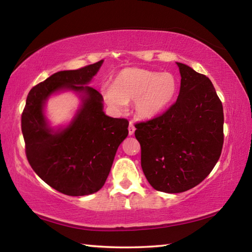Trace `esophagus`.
I'll return each mask as SVG.
<instances>
[{"mask_svg": "<svg viewBox=\"0 0 252 252\" xmlns=\"http://www.w3.org/2000/svg\"><path fill=\"white\" fill-rule=\"evenodd\" d=\"M134 131H135V127H134L133 122H130L129 123V134L132 135V134L134 133Z\"/></svg>", "mask_w": 252, "mask_h": 252, "instance_id": "esophagus-1", "label": "esophagus"}]
</instances>
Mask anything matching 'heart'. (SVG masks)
I'll list each match as a JSON object with an SVG mask.
<instances>
[{
    "label": "heart",
    "instance_id": "heart-1",
    "mask_svg": "<svg viewBox=\"0 0 252 252\" xmlns=\"http://www.w3.org/2000/svg\"><path fill=\"white\" fill-rule=\"evenodd\" d=\"M178 87L177 78L170 72L127 67L116 76L113 85L103 87L102 93L106 103L116 111L134 102L136 116L151 119L171 104Z\"/></svg>",
    "mask_w": 252,
    "mask_h": 252
}]
</instances>
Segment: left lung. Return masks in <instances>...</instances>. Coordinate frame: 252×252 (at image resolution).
<instances>
[{"label": "left lung", "mask_w": 252, "mask_h": 252, "mask_svg": "<svg viewBox=\"0 0 252 252\" xmlns=\"http://www.w3.org/2000/svg\"><path fill=\"white\" fill-rule=\"evenodd\" d=\"M180 92L170 108L135 125L141 167L158 191L179 193L206 179L223 146V108L209 78L178 63Z\"/></svg>", "instance_id": "obj_1"}]
</instances>
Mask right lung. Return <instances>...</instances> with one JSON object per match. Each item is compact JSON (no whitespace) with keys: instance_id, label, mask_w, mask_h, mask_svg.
<instances>
[{"instance_id":"1","label":"right lung","mask_w":252,"mask_h":252,"mask_svg":"<svg viewBox=\"0 0 252 252\" xmlns=\"http://www.w3.org/2000/svg\"><path fill=\"white\" fill-rule=\"evenodd\" d=\"M103 60L78 70L60 71L31 89L21 118L25 153L37 176L59 192L72 197L99 191L105 183L114 156L129 131L126 119L105 116L103 97L88 87ZM83 93V105L70 125L54 131L43 112L54 92Z\"/></svg>"}]
</instances>
